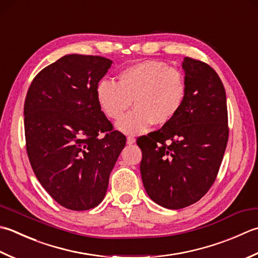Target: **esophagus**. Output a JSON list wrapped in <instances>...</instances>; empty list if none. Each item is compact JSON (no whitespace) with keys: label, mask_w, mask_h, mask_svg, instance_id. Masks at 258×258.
<instances>
[{"label":"esophagus","mask_w":258,"mask_h":258,"mask_svg":"<svg viewBox=\"0 0 258 258\" xmlns=\"http://www.w3.org/2000/svg\"><path fill=\"white\" fill-rule=\"evenodd\" d=\"M126 143H127L128 145L134 144L135 143V138H134V136H127V139H126Z\"/></svg>","instance_id":"esophagus-1"}]
</instances>
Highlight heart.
<instances>
[{"label":"heart","instance_id":"heart-1","mask_svg":"<svg viewBox=\"0 0 258 258\" xmlns=\"http://www.w3.org/2000/svg\"><path fill=\"white\" fill-rule=\"evenodd\" d=\"M117 84L103 79L96 87V98L107 117H122L133 102L134 109L116 124L120 132L140 134L170 124L184 104L186 86L180 72L156 60H144L120 70Z\"/></svg>","mask_w":258,"mask_h":258}]
</instances>
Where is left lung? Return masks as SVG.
<instances>
[{
    "label": "left lung",
    "instance_id": "left-lung-1",
    "mask_svg": "<svg viewBox=\"0 0 258 258\" xmlns=\"http://www.w3.org/2000/svg\"><path fill=\"white\" fill-rule=\"evenodd\" d=\"M186 96L170 124L136 143L142 150L141 175L155 204L181 209L200 200L218 174L228 142L224 85L215 70L199 60L182 62Z\"/></svg>",
    "mask_w": 258,
    "mask_h": 258
}]
</instances>
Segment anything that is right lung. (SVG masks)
<instances>
[{"label":"right lung","mask_w":258,"mask_h":258,"mask_svg":"<svg viewBox=\"0 0 258 258\" xmlns=\"http://www.w3.org/2000/svg\"><path fill=\"white\" fill-rule=\"evenodd\" d=\"M112 63L99 55L66 54L35 76L25 97L32 170L45 191L70 210L102 203L126 143L96 98V87Z\"/></svg>","instance_id":"add662e5"}]
</instances>
